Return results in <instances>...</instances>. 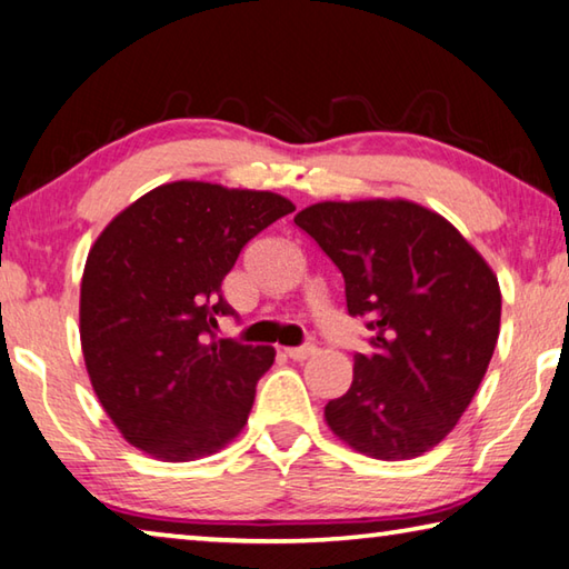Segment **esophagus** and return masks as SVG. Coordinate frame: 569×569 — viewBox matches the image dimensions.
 <instances>
[{
  "label": "esophagus",
  "mask_w": 569,
  "mask_h": 569,
  "mask_svg": "<svg viewBox=\"0 0 569 569\" xmlns=\"http://www.w3.org/2000/svg\"><path fill=\"white\" fill-rule=\"evenodd\" d=\"M316 353V346H296V349H286V356L293 361H306Z\"/></svg>",
  "instance_id": "1"
}]
</instances>
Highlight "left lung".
Here are the masks:
<instances>
[{"instance_id": "8db88e82", "label": "left lung", "mask_w": 569, "mask_h": 569, "mask_svg": "<svg viewBox=\"0 0 569 569\" xmlns=\"http://www.w3.org/2000/svg\"><path fill=\"white\" fill-rule=\"evenodd\" d=\"M346 283V306L373 331L353 381L323 419L366 457H421L475 399L492 361L502 291L479 250L407 198L323 200L296 213Z\"/></svg>"}]
</instances>
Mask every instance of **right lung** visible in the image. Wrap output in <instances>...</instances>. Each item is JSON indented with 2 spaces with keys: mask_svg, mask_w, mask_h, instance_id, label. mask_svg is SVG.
<instances>
[{
  "mask_svg": "<svg viewBox=\"0 0 569 569\" xmlns=\"http://www.w3.org/2000/svg\"><path fill=\"white\" fill-rule=\"evenodd\" d=\"M296 210L271 190L176 180L120 210L80 286L84 369L124 441L152 459L210 457L243 431L273 346L208 341L233 313L220 283L240 248Z\"/></svg>",
  "mask_w": 569,
  "mask_h": 569,
  "instance_id": "add662e5",
  "label": "right lung"
}]
</instances>
